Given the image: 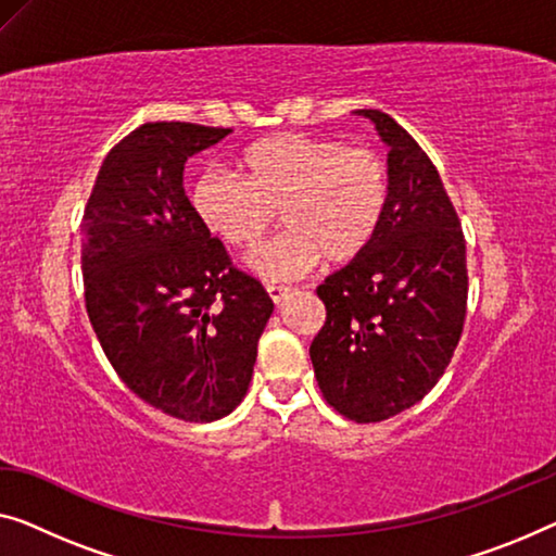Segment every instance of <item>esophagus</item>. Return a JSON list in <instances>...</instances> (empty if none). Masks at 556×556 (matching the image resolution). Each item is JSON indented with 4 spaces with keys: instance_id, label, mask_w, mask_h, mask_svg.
<instances>
[{
    "instance_id": "1",
    "label": "esophagus",
    "mask_w": 556,
    "mask_h": 556,
    "mask_svg": "<svg viewBox=\"0 0 556 556\" xmlns=\"http://www.w3.org/2000/svg\"><path fill=\"white\" fill-rule=\"evenodd\" d=\"M267 292L271 296V302H275L277 306L287 300L289 294H292V287H279V285H267Z\"/></svg>"
}]
</instances>
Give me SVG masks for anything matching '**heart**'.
I'll use <instances>...</instances> for the list:
<instances>
[{
    "instance_id": "obj_1",
    "label": "heart",
    "mask_w": 556,
    "mask_h": 556,
    "mask_svg": "<svg viewBox=\"0 0 556 556\" xmlns=\"http://www.w3.org/2000/svg\"><path fill=\"white\" fill-rule=\"evenodd\" d=\"M237 172L206 169L189 199L199 222L235 250L260 244L279 212L287 229L250 256L264 279L302 277L321 256L357 260L384 219L389 174L369 147L285 131L247 147Z\"/></svg>"
}]
</instances>
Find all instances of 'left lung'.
<instances>
[{"label": "left lung", "instance_id": "obj_1", "mask_svg": "<svg viewBox=\"0 0 556 556\" xmlns=\"http://www.w3.org/2000/svg\"><path fill=\"white\" fill-rule=\"evenodd\" d=\"M389 147V202L377 237L317 287L327 321L309 357L346 419L384 421L444 375L467 314V244L432 160L389 114L357 110Z\"/></svg>", "mask_w": 556, "mask_h": 556}]
</instances>
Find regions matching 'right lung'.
<instances>
[{
  "label": "right lung",
  "instance_id": "right-lung-1",
  "mask_svg": "<svg viewBox=\"0 0 556 556\" xmlns=\"http://www.w3.org/2000/svg\"><path fill=\"white\" fill-rule=\"evenodd\" d=\"M231 129L147 122L102 162L81 217L85 302L119 379L169 417L244 400L275 302L231 264L185 194V164Z\"/></svg>",
  "mask_w": 556,
  "mask_h": 556
}]
</instances>
